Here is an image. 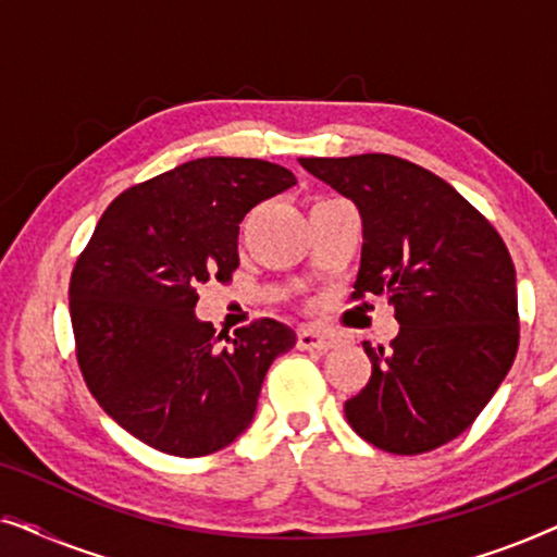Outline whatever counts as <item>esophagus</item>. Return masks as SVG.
Listing matches in <instances>:
<instances>
[{
	"label": "esophagus",
	"mask_w": 557,
	"mask_h": 557,
	"mask_svg": "<svg viewBox=\"0 0 557 557\" xmlns=\"http://www.w3.org/2000/svg\"><path fill=\"white\" fill-rule=\"evenodd\" d=\"M334 334L314 330V326H301L299 330V347L301 349H330L334 345Z\"/></svg>",
	"instance_id": "1"
}]
</instances>
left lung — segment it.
<instances>
[{
	"label": "left lung",
	"mask_w": 557,
	"mask_h": 557,
	"mask_svg": "<svg viewBox=\"0 0 557 557\" xmlns=\"http://www.w3.org/2000/svg\"><path fill=\"white\" fill-rule=\"evenodd\" d=\"M299 164L355 202L362 258L352 299L385 294L400 332L362 342L370 383L345 403L352 429L391 454H423L474 423L520 345L517 273L482 212L436 174L391 154Z\"/></svg>",
	"instance_id": "8db88e82"
}]
</instances>
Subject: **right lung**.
<instances>
[{"label": "right lung", "instance_id": "obj_1", "mask_svg": "<svg viewBox=\"0 0 557 557\" xmlns=\"http://www.w3.org/2000/svg\"><path fill=\"white\" fill-rule=\"evenodd\" d=\"M294 185L263 159L185 162L121 193L75 263L71 322L88 391L157 451L189 459L233 444L271 362L296 345L276 319L225 337L195 314L197 288L238 269L243 218Z\"/></svg>", "mask_w": 557, "mask_h": 557}]
</instances>
